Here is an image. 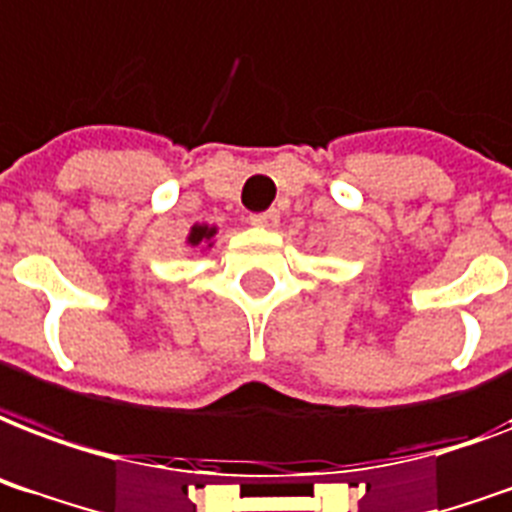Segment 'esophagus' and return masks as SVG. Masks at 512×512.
I'll return each mask as SVG.
<instances>
[{
    "mask_svg": "<svg viewBox=\"0 0 512 512\" xmlns=\"http://www.w3.org/2000/svg\"><path fill=\"white\" fill-rule=\"evenodd\" d=\"M249 222L257 225V228H276V225H279V212H276V209H268V212L249 214Z\"/></svg>",
    "mask_w": 512,
    "mask_h": 512,
    "instance_id": "obj_1",
    "label": "esophagus"
}]
</instances>
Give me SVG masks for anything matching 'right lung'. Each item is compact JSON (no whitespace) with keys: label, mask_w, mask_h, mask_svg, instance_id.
<instances>
[{"label":"right lung","mask_w":512,"mask_h":512,"mask_svg":"<svg viewBox=\"0 0 512 512\" xmlns=\"http://www.w3.org/2000/svg\"><path fill=\"white\" fill-rule=\"evenodd\" d=\"M214 230L206 228V225H195L193 233H190V244H201L204 239H212Z\"/></svg>","instance_id":"obj_1"}]
</instances>
